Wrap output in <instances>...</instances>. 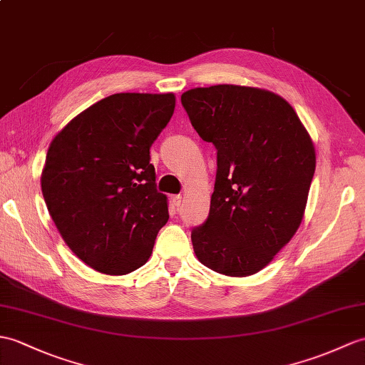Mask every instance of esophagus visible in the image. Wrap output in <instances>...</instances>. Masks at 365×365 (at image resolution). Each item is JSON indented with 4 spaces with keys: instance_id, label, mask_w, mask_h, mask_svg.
Returning <instances> with one entry per match:
<instances>
[{
    "instance_id": "esophagus-1",
    "label": "esophagus",
    "mask_w": 365,
    "mask_h": 365,
    "mask_svg": "<svg viewBox=\"0 0 365 365\" xmlns=\"http://www.w3.org/2000/svg\"><path fill=\"white\" fill-rule=\"evenodd\" d=\"M171 200H173V203L175 207H180L182 205V200H183V197L180 196V194H177V196H173L171 197Z\"/></svg>"
}]
</instances>
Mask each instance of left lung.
<instances>
[{
	"label": "left lung",
	"mask_w": 365,
	"mask_h": 365,
	"mask_svg": "<svg viewBox=\"0 0 365 365\" xmlns=\"http://www.w3.org/2000/svg\"><path fill=\"white\" fill-rule=\"evenodd\" d=\"M182 104L200 138L217 149L210 215L191 233L194 253L217 274H257L302 224L314 143L292 106L264 88H191Z\"/></svg>",
	"instance_id": "left-lung-1"
}]
</instances>
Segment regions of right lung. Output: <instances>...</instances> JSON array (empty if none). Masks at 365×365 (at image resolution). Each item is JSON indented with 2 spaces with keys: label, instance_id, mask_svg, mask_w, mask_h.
I'll return each instance as SVG.
<instances>
[{
  "label": "right lung",
  "instance_id": "right-lung-1",
  "mask_svg": "<svg viewBox=\"0 0 365 365\" xmlns=\"http://www.w3.org/2000/svg\"><path fill=\"white\" fill-rule=\"evenodd\" d=\"M174 108V93H116L49 144L40 179L48 211L68 247L98 272L125 275L146 264L168 222L149 149Z\"/></svg>",
  "mask_w": 365,
  "mask_h": 365
}]
</instances>
